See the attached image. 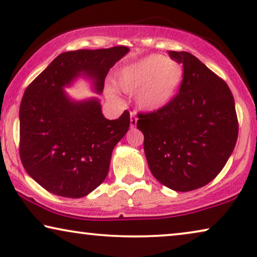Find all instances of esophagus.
<instances>
[{"label":"esophagus","instance_id":"obj_1","mask_svg":"<svg viewBox=\"0 0 257 257\" xmlns=\"http://www.w3.org/2000/svg\"><path fill=\"white\" fill-rule=\"evenodd\" d=\"M137 121H138V118H137V115L135 113H131V115H130V125H131V128L136 127Z\"/></svg>","mask_w":257,"mask_h":257}]
</instances>
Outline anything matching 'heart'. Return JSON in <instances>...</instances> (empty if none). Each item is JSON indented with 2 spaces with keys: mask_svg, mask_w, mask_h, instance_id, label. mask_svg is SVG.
<instances>
[{
  "mask_svg": "<svg viewBox=\"0 0 257 257\" xmlns=\"http://www.w3.org/2000/svg\"><path fill=\"white\" fill-rule=\"evenodd\" d=\"M184 78L181 64L161 55H151L124 66L115 85L122 92H137V104L145 111H158L173 99Z\"/></svg>",
  "mask_w": 257,
  "mask_h": 257,
  "instance_id": "1",
  "label": "heart"
}]
</instances>
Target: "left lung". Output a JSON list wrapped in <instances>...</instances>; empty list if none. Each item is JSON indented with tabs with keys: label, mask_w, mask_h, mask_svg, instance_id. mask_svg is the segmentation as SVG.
<instances>
[{
	"label": "left lung",
	"mask_w": 257,
	"mask_h": 257,
	"mask_svg": "<svg viewBox=\"0 0 257 257\" xmlns=\"http://www.w3.org/2000/svg\"><path fill=\"white\" fill-rule=\"evenodd\" d=\"M168 54L184 66L179 94L160 110L139 114L137 127L153 177L175 192H189L224 167L237 140V117L224 80L189 52Z\"/></svg>",
	"instance_id": "left-lung-1"
}]
</instances>
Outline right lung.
Returning <instances> with one entry per match:
<instances>
[{
  "label": "right lung",
  "mask_w": 257,
  "mask_h": 257,
  "mask_svg": "<svg viewBox=\"0 0 257 257\" xmlns=\"http://www.w3.org/2000/svg\"><path fill=\"white\" fill-rule=\"evenodd\" d=\"M126 47L58 55L24 91L20 106V156L27 173L52 194L83 198L106 178L112 151L130 127V113L108 120L97 97L66 93L79 77L103 92L105 77Z\"/></svg>",
  "instance_id": "add662e5"
}]
</instances>
